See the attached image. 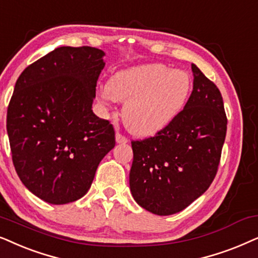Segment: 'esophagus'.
Segmentation results:
<instances>
[{"label": "esophagus", "mask_w": 258, "mask_h": 258, "mask_svg": "<svg viewBox=\"0 0 258 258\" xmlns=\"http://www.w3.org/2000/svg\"><path fill=\"white\" fill-rule=\"evenodd\" d=\"M115 142H116V144H126L127 139L123 136L120 135V133H116V135H115Z\"/></svg>", "instance_id": "34e87169"}]
</instances>
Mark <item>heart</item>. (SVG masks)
<instances>
[{
  "label": "heart",
  "instance_id": "b5f03b06",
  "mask_svg": "<svg viewBox=\"0 0 258 258\" xmlns=\"http://www.w3.org/2000/svg\"><path fill=\"white\" fill-rule=\"evenodd\" d=\"M192 80L186 72L164 63H146L121 70L102 91L106 102H125L122 121L137 137L163 131L187 104Z\"/></svg>",
  "mask_w": 258,
  "mask_h": 258
}]
</instances>
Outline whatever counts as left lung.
I'll return each instance as SVG.
<instances>
[{"label": "left lung", "mask_w": 258, "mask_h": 258, "mask_svg": "<svg viewBox=\"0 0 258 258\" xmlns=\"http://www.w3.org/2000/svg\"><path fill=\"white\" fill-rule=\"evenodd\" d=\"M191 68L194 89L180 114L152 138L132 142L131 194L158 216L184 210L208 190L225 140L221 92L195 63Z\"/></svg>", "instance_id": "obj_1"}]
</instances>
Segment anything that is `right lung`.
Returning a JSON list of instances; mask_svg holds the SVG:
<instances>
[{
    "label": "right lung",
    "instance_id": "add662e5",
    "mask_svg": "<svg viewBox=\"0 0 258 258\" xmlns=\"http://www.w3.org/2000/svg\"><path fill=\"white\" fill-rule=\"evenodd\" d=\"M104 56L93 47L55 48L15 84L7 112L13 163L23 185L49 204L84 197L115 145L113 126L92 109Z\"/></svg>",
    "mask_w": 258,
    "mask_h": 258
}]
</instances>
